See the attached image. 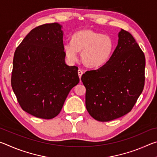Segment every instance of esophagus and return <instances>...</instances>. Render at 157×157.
I'll return each mask as SVG.
<instances>
[{
	"label": "esophagus",
	"mask_w": 157,
	"mask_h": 157,
	"mask_svg": "<svg viewBox=\"0 0 157 157\" xmlns=\"http://www.w3.org/2000/svg\"><path fill=\"white\" fill-rule=\"evenodd\" d=\"M78 73L79 78H81V77H82V74H83V71H82L81 70V69H79L78 71Z\"/></svg>",
	"instance_id": "obj_1"
}]
</instances>
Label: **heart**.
<instances>
[{
	"mask_svg": "<svg viewBox=\"0 0 157 157\" xmlns=\"http://www.w3.org/2000/svg\"><path fill=\"white\" fill-rule=\"evenodd\" d=\"M65 54L71 62L78 59V51L82 52V60L90 68H99L109 62L115 50L112 37L89 29L79 30L73 34L71 42L63 45Z\"/></svg>",
	"mask_w": 157,
	"mask_h": 157,
	"instance_id": "b5f03b06",
	"label": "heart"
}]
</instances>
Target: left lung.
<instances>
[{
    "mask_svg": "<svg viewBox=\"0 0 157 157\" xmlns=\"http://www.w3.org/2000/svg\"><path fill=\"white\" fill-rule=\"evenodd\" d=\"M111 59L82 76L86 107L96 121L108 122L131 111L145 85V57L128 31L121 30Z\"/></svg>",
    "mask_w": 157,
    "mask_h": 157,
    "instance_id": "8db88e82",
    "label": "left lung"
}]
</instances>
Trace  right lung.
Returning a JSON list of instances; mask_svg holds the SVG:
<instances>
[{
    "label": "right lung",
    "instance_id": "add662e5",
    "mask_svg": "<svg viewBox=\"0 0 157 157\" xmlns=\"http://www.w3.org/2000/svg\"><path fill=\"white\" fill-rule=\"evenodd\" d=\"M61 28L57 23L37 26L14 52L12 89L22 109L36 118L57 116L79 82L78 66L65 63Z\"/></svg>",
    "mask_w": 157,
    "mask_h": 157
}]
</instances>
